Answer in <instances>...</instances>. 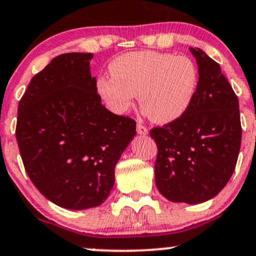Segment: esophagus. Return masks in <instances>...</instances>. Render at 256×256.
<instances>
[{
  "label": "esophagus",
  "instance_id": "esophagus-1",
  "mask_svg": "<svg viewBox=\"0 0 256 256\" xmlns=\"http://www.w3.org/2000/svg\"><path fill=\"white\" fill-rule=\"evenodd\" d=\"M136 130L140 135H147V134H148V129H147V127H145V126H142V124H138Z\"/></svg>",
  "mask_w": 256,
  "mask_h": 256
}]
</instances>
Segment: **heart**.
Here are the masks:
<instances>
[{"label":"heart","mask_w":256,"mask_h":256,"mask_svg":"<svg viewBox=\"0 0 256 256\" xmlns=\"http://www.w3.org/2000/svg\"><path fill=\"white\" fill-rule=\"evenodd\" d=\"M110 72L111 76L102 75L97 80V91L108 109L124 115L138 94L142 112L160 124L184 116L199 87V70L193 60L168 52H127L111 62Z\"/></svg>","instance_id":"b5f03b06"}]
</instances>
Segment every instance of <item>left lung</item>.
I'll return each mask as SVG.
<instances>
[{"label": "left lung", "mask_w": 256, "mask_h": 256, "mask_svg": "<svg viewBox=\"0 0 256 256\" xmlns=\"http://www.w3.org/2000/svg\"><path fill=\"white\" fill-rule=\"evenodd\" d=\"M196 60L199 87L184 116L150 135L158 146L156 186L172 202L211 200L235 170L242 128L238 99L220 66L202 50L189 48Z\"/></svg>", "instance_id": "8db88e82"}]
</instances>
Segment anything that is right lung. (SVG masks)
<instances>
[{
  "label": "right lung",
  "instance_id": "obj_1",
  "mask_svg": "<svg viewBox=\"0 0 256 256\" xmlns=\"http://www.w3.org/2000/svg\"><path fill=\"white\" fill-rule=\"evenodd\" d=\"M91 52L63 54L32 78L18 106L16 141L36 188L68 210L97 207L115 183V166L136 123L102 104Z\"/></svg>",
  "mask_w": 256,
  "mask_h": 256
}]
</instances>
